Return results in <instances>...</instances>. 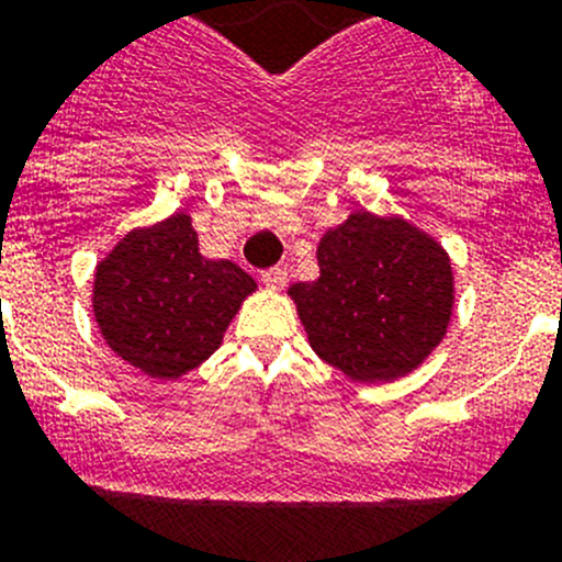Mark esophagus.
I'll use <instances>...</instances> for the list:
<instances>
[{"label": "esophagus", "instance_id": "34e87169", "mask_svg": "<svg viewBox=\"0 0 562 562\" xmlns=\"http://www.w3.org/2000/svg\"><path fill=\"white\" fill-rule=\"evenodd\" d=\"M262 285L271 288V291H280V288L288 285V271L282 266H274V268H266L260 274Z\"/></svg>", "mask_w": 562, "mask_h": 562}]
</instances>
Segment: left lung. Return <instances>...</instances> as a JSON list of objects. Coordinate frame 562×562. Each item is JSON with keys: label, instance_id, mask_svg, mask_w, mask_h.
Here are the masks:
<instances>
[{"label": "left lung", "instance_id": "8db88e82", "mask_svg": "<svg viewBox=\"0 0 562 562\" xmlns=\"http://www.w3.org/2000/svg\"><path fill=\"white\" fill-rule=\"evenodd\" d=\"M319 280L291 285L311 348L356 382H393L450 328L452 262L402 217L353 212L316 248Z\"/></svg>", "mask_w": 562, "mask_h": 562}]
</instances>
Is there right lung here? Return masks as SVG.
I'll list each match as a JSON object with an SVG mask.
<instances>
[{"label": "right lung", "instance_id": "1", "mask_svg": "<svg viewBox=\"0 0 562 562\" xmlns=\"http://www.w3.org/2000/svg\"><path fill=\"white\" fill-rule=\"evenodd\" d=\"M257 282L209 260L183 212L133 228L95 268L92 314L115 353L153 379H178L221 348Z\"/></svg>", "mask_w": 562, "mask_h": 562}]
</instances>
